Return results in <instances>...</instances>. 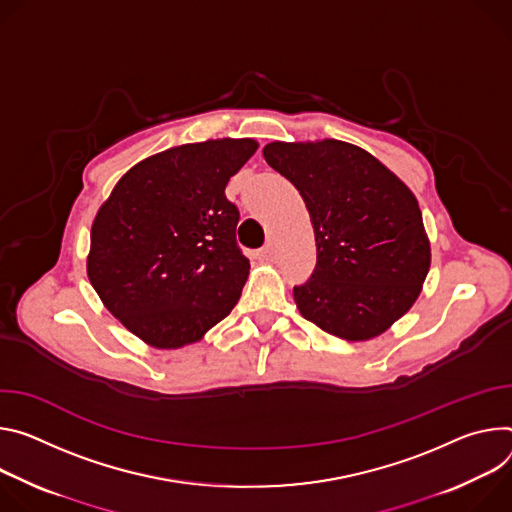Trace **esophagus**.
<instances>
[{
  "mask_svg": "<svg viewBox=\"0 0 512 512\" xmlns=\"http://www.w3.org/2000/svg\"><path fill=\"white\" fill-rule=\"evenodd\" d=\"M258 260H272V256H274V248H272V244H266L262 250H258Z\"/></svg>",
  "mask_w": 512,
  "mask_h": 512,
  "instance_id": "34e87169",
  "label": "esophagus"
}]
</instances>
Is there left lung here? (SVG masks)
<instances>
[{"label": "left lung", "instance_id": "1", "mask_svg": "<svg viewBox=\"0 0 512 512\" xmlns=\"http://www.w3.org/2000/svg\"><path fill=\"white\" fill-rule=\"evenodd\" d=\"M266 162L301 193L317 264L295 303L305 319L362 342L401 319L421 293L431 250L409 187L366 150L339 142H272Z\"/></svg>", "mask_w": 512, "mask_h": 512}]
</instances>
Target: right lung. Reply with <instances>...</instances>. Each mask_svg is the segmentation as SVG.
Masks as SVG:
<instances>
[{
    "label": "right lung",
    "mask_w": 512,
    "mask_h": 512,
    "mask_svg": "<svg viewBox=\"0 0 512 512\" xmlns=\"http://www.w3.org/2000/svg\"><path fill=\"white\" fill-rule=\"evenodd\" d=\"M256 148L223 138L164 150L128 170L97 211L89 280L146 344H193L236 307L250 260L225 185Z\"/></svg>",
    "instance_id": "obj_1"
}]
</instances>
